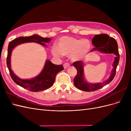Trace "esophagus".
Listing matches in <instances>:
<instances>
[{"mask_svg":"<svg viewBox=\"0 0 131 131\" xmlns=\"http://www.w3.org/2000/svg\"><path fill=\"white\" fill-rule=\"evenodd\" d=\"M70 66V64L68 62H66V63H64V64H63V67H64V69H66L68 68V67H69Z\"/></svg>","mask_w":131,"mask_h":131,"instance_id":"1","label":"esophagus"}]
</instances>
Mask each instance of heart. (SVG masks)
Masks as SVG:
<instances>
[{
    "mask_svg": "<svg viewBox=\"0 0 131 131\" xmlns=\"http://www.w3.org/2000/svg\"><path fill=\"white\" fill-rule=\"evenodd\" d=\"M57 46L52 49V53L54 57L61 58L70 54V58L76 61L86 56L91 48V43L88 39L64 36L58 39Z\"/></svg>",
    "mask_w": 131,
    "mask_h": 131,
    "instance_id": "obj_1",
    "label": "heart"
}]
</instances>
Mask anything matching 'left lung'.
Returning <instances> with one entry per match:
<instances>
[{
  "mask_svg": "<svg viewBox=\"0 0 131 131\" xmlns=\"http://www.w3.org/2000/svg\"><path fill=\"white\" fill-rule=\"evenodd\" d=\"M92 42L95 47L91 50V51L97 50L105 53H114L116 55V57L113 64V69L109 79L103 82L98 84H91L85 81L83 66L84 63L82 61H77L73 63V65L77 70V74L74 79V85L78 89L86 92H90L100 89L112 81L115 76L116 69L120 59L117 43L114 38L109 37V35L106 34L96 35L92 39Z\"/></svg>",
  "mask_w": 131,
  "mask_h": 131,
  "instance_id": "left-lung-1",
  "label": "left lung"
}]
</instances>
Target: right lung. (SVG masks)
Wrapping results in <instances>:
<instances>
[{"instance_id":"1","label":"right lung","mask_w":131,"mask_h":131,"mask_svg":"<svg viewBox=\"0 0 131 131\" xmlns=\"http://www.w3.org/2000/svg\"><path fill=\"white\" fill-rule=\"evenodd\" d=\"M50 38H42L37 34H34L30 37H19L10 42L7 50L6 64L10 76L16 84L32 92H39L45 90L50 88L53 85L56 74L64 69L62 65L54 64L51 61L47 60L40 74L33 79L23 80L17 77L13 73L10 64L11 52L15 47L22 43L29 42H35L40 43L42 46H46L44 43L50 42Z\"/></svg>"}]
</instances>
